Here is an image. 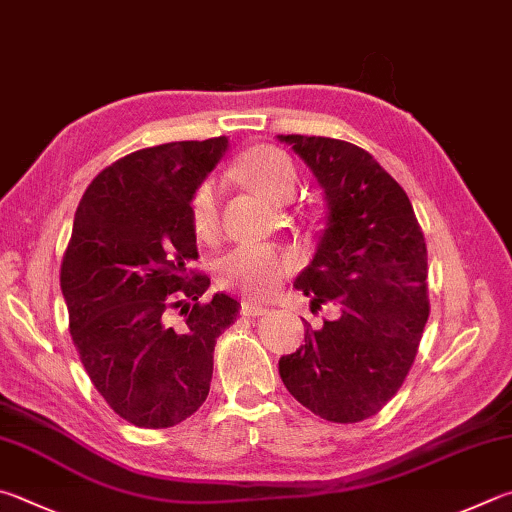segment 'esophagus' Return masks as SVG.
Instances as JSON below:
<instances>
[{
    "label": "esophagus",
    "instance_id": "1",
    "mask_svg": "<svg viewBox=\"0 0 512 512\" xmlns=\"http://www.w3.org/2000/svg\"><path fill=\"white\" fill-rule=\"evenodd\" d=\"M241 313L253 315V318H259V315H266L268 309H266V306H262V304H257V302H244V304H241Z\"/></svg>",
    "mask_w": 512,
    "mask_h": 512
}]
</instances>
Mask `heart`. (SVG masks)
<instances>
[{"label":"heart","instance_id":"1","mask_svg":"<svg viewBox=\"0 0 512 512\" xmlns=\"http://www.w3.org/2000/svg\"><path fill=\"white\" fill-rule=\"evenodd\" d=\"M241 176L271 201L293 197L297 170L286 152L277 147L259 145L241 159ZM190 224L194 235L210 239L219 228V185L206 179L197 185L190 199ZM291 268V259L266 246H239L219 259L217 277L226 288L246 295L264 297L273 293Z\"/></svg>","mask_w":512,"mask_h":512}]
</instances>
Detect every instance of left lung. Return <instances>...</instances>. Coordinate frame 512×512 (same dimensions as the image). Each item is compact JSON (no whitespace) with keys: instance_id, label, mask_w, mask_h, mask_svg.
Instances as JSON below:
<instances>
[{"instance_id":"left-lung-1","label":"left lung","mask_w":512,"mask_h":512,"mask_svg":"<svg viewBox=\"0 0 512 512\" xmlns=\"http://www.w3.org/2000/svg\"><path fill=\"white\" fill-rule=\"evenodd\" d=\"M322 188L327 217L309 266L293 286L340 318L304 333L280 358L288 392L333 423L383 410L410 371L427 302V248L405 190L358 145L324 136H277Z\"/></svg>"}]
</instances>
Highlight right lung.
<instances>
[{
    "instance_id": "1",
    "label": "right lung",
    "mask_w": 512,
    "mask_h": 512,
    "mask_svg": "<svg viewBox=\"0 0 512 512\" xmlns=\"http://www.w3.org/2000/svg\"><path fill=\"white\" fill-rule=\"evenodd\" d=\"M228 138L165 143L102 170L73 217L60 286L82 365L120 418L147 430L179 425L210 392L217 338L241 304L206 300L190 199ZM181 308L183 330L166 324Z\"/></svg>"
}]
</instances>
